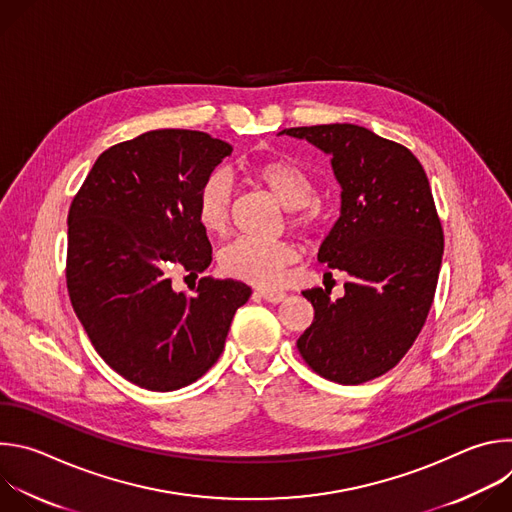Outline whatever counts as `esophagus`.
<instances>
[{
  "instance_id": "obj_1",
  "label": "esophagus",
  "mask_w": 512,
  "mask_h": 512,
  "mask_svg": "<svg viewBox=\"0 0 512 512\" xmlns=\"http://www.w3.org/2000/svg\"><path fill=\"white\" fill-rule=\"evenodd\" d=\"M257 296L263 298L269 304H279V302L285 300L283 291H277V289H257Z\"/></svg>"
}]
</instances>
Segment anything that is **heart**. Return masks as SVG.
Masks as SVG:
<instances>
[{
    "label": "heart",
    "instance_id": "obj_1",
    "mask_svg": "<svg viewBox=\"0 0 512 512\" xmlns=\"http://www.w3.org/2000/svg\"><path fill=\"white\" fill-rule=\"evenodd\" d=\"M247 172L265 186L285 208L294 212V225L314 233L324 225V210L312 200L314 180L296 162L287 158H267L249 164ZM233 186L225 172L204 178L194 200V214L200 229L208 235H223L229 227ZM298 249L287 241H261L241 237L218 253V267L229 277L259 287H275L285 275V267L298 261Z\"/></svg>",
    "mask_w": 512,
    "mask_h": 512
}]
</instances>
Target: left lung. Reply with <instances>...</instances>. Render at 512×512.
Masks as SVG:
<instances>
[{"mask_svg":"<svg viewBox=\"0 0 512 512\" xmlns=\"http://www.w3.org/2000/svg\"><path fill=\"white\" fill-rule=\"evenodd\" d=\"M283 133L332 156L340 216L318 261L350 277L338 300L322 287L302 291L316 316L298 350L324 379L367 383L405 356L433 302L444 231L429 180L405 145L367 127L330 123Z\"/></svg>","mask_w":512,"mask_h":512,"instance_id":"8db88e82","label":"left lung"}]
</instances>
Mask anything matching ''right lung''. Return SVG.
<instances>
[{
    "mask_svg": "<svg viewBox=\"0 0 512 512\" xmlns=\"http://www.w3.org/2000/svg\"><path fill=\"white\" fill-rule=\"evenodd\" d=\"M233 148L202 131L158 129L103 152L68 210V296L95 350L129 383L176 391L221 356L251 287L202 277L194 296L174 271L202 273L212 247L194 200Z\"/></svg>",
    "mask_w": 512,
    "mask_h": 512,
    "instance_id": "right-lung-1",
    "label": "right lung"
}]
</instances>
